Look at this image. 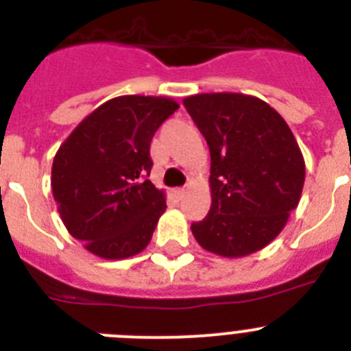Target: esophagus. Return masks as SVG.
I'll return each instance as SVG.
<instances>
[{"mask_svg": "<svg viewBox=\"0 0 351 351\" xmlns=\"http://www.w3.org/2000/svg\"><path fill=\"white\" fill-rule=\"evenodd\" d=\"M173 195H176V197H178L179 200H181V198L186 197V190H184V188H178V190L173 191Z\"/></svg>", "mask_w": 351, "mask_h": 351, "instance_id": "1", "label": "esophagus"}]
</instances>
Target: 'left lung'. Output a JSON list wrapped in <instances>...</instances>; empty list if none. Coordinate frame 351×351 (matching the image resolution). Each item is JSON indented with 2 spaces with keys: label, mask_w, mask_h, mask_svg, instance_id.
I'll return each instance as SVG.
<instances>
[{
  "label": "left lung",
  "mask_w": 351,
  "mask_h": 351,
  "mask_svg": "<svg viewBox=\"0 0 351 351\" xmlns=\"http://www.w3.org/2000/svg\"><path fill=\"white\" fill-rule=\"evenodd\" d=\"M210 153L213 204L193 223L197 243L226 258L267 246L302 193L306 165L287 121L260 98L204 93L182 100Z\"/></svg>",
  "instance_id": "1"
}]
</instances>
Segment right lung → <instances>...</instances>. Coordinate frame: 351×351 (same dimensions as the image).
<instances>
[{
  "mask_svg": "<svg viewBox=\"0 0 351 351\" xmlns=\"http://www.w3.org/2000/svg\"><path fill=\"white\" fill-rule=\"evenodd\" d=\"M178 108L163 96H117L80 121L58 149L52 195L66 230L93 255L128 258L153 237L167 202L149 181V147Z\"/></svg>",
  "mask_w": 351,
  "mask_h": 351,
  "instance_id": "right-lung-1",
  "label": "right lung"
}]
</instances>
